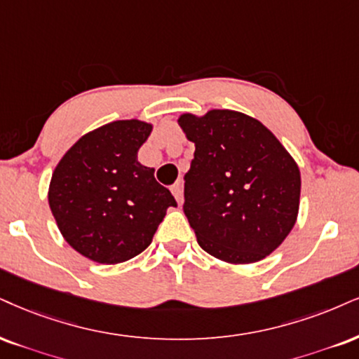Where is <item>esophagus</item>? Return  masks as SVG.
Instances as JSON below:
<instances>
[{
  "label": "esophagus",
  "instance_id": "obj_1",
  "mask_svg": "<svg viewBox=\"0 0 359 359\" xmlns=\"http://www.w3.org/2000/svg\"><path fill=\"white\" fill-rule=\"evenodd\" d=\"M171 193H172V196L176 198V201L178 203H181V200H183V183H175L171 187Z\"/></svg>",
  "mask_w": 359,
  "mask_h": 359
}]
</instances>
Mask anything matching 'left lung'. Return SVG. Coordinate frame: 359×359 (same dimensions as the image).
<instances>
[{"label": "left lung", "instance_id": "obj_1", "mask_svg": "<svg viewBox=\"0 0 359 359\" xmlns=\"http://www.w3.org/2000/svg\"><path fill=\"white\" fill-rule=\"evenodd\" d=\"M194 143L183 211L206 253L231 264L266 258L293 229L299 168L258 119L231 109L181 114Z\"/></svg>", "mask_w": 359, "mask_h": 359}]
</instances>
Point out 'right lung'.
<instances>
[{"mask_svg":"<svg viewBox=\"0 0 359 359\" xmlns=\"http://www.w3.org/2000/svg\"><path fill=\"white\" fill-rule=\"evenodd\" d=\"M153 126L121 119L86 133L60 159L48 201L57 228L79 255L101 264L135 258L151 245L166 210L176 206L154 168L138 161Z\"/></svg>","mask_w":359,"mask_h":359,"instance_id":"add662e5","label":"right lung"}]
</instances>
